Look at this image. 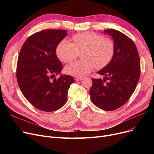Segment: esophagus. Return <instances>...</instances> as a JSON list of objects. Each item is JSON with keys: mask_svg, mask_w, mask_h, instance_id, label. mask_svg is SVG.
<instances>
[{"mask_svg": "<svg viewBox=\"0 0 154 154\" xmlns=\"http://www.w3.org/2000/svg\"><path fill=\"white\" fill-rule=\"evenodd\" d=\"M82 79V77H75V80L77 82V81H80V80H81Z\"/></svg>", "mask_w": 154, "mask_h": 154, "instance_id": "esophagus-1", "label": "esophagus"}]
</instances>
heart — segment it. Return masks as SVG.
Returning <instances> with one entry per match:
<instances>
[{"label":"heart","mask_w":154,"mask_h":154,"mask_svg":"<svg viewBox=\"0 0 154 154\" xmlns=\"http://www.w3.org/2000/svg\"><path fill=\"white\" fill-rule=\"evenodd\" d=\"M73 43L63 39L56 48L58 58L64 63L74 60L82 53V60L73 62L66 67L68 74L81 77L95 67H106L114 57L116 45L114 40L93 32H84L72 37Z\"/></svg>","instance_id":"obj_1"}]
</instances>
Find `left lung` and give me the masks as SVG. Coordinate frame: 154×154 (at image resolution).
Returning <instances> with one entry per match:
<instances>
[{"label":"left lung","instance_id":"obj_1","mask_svg":"<svg viewBox=\"0 0 154 154\" xmlns=\"http://www.w3.org/2000/svg\"><path fill=\"white\" fill-rule=\"evenodd\" d=\"M104 32L114 39L115 54L107 66L98 72L106 77L103 80L92 79L89 93L95 106L112 111L124 106L134 93L140 78V61L131 38L114 29Z\"/></svg>","mask_w":154,"mask_h":154}]
</instances>
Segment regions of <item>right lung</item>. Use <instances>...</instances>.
Here are the masks:
<instances>
[{
    "instance_id": "add662e5",
    "label": "right lung",
    "mask_w": 154,
    "mask_h": 154,
    "mask_svg": "<svg viewBox=\"0 0 154 154\" xmlns=\"http://www.w3.org/2000/svg\"><path fill=\"white\" fill-rule=\"evenodd\" d=\"M66 32H37L26 40L20 51L16 70L18 85L26 99L38 110L52 112L61 108L67 102L70 84L74 82V77L68 75L54 78L62 69L56 48Z\"/></svg>"
}]
</instances>
